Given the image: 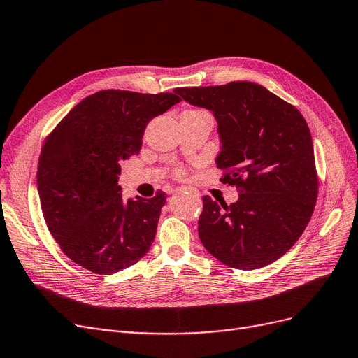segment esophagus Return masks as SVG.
<instances>
[{
	"label": "esophagus",
	"instance_id": "obj_1",
	"mask_svg": "<svg viewBox=\"0 0 358 358\" xmlns=\"http://www.w3.org/2000/svg\"><path fill=\"white\" fill-rule=\"evenodd\" d=\"M181 192H192V193L197 194L196 192H193V190H190V189H187V187H177V189H174V190H171V193H181Z\"/></svg>",
	"mask_w": 358,
	"mask_h": 358
}]
</instances>
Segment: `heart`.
Instances as JSON below:
<instances>
[{
  "label": "heart",
  "mask_w": 358,
  "mask_h": 358,
  "mask_svg": "<svg viewBox=\"0 0 358 358\" xmlns=\"http://www.w3.org/2000/svg\"><path fill=\"white\" fill-rule=\"evenodd\" d=\"M197 113H200V111H197Z\"/></svg>",
  "instance_id": "heart-1"
}]
</instances>
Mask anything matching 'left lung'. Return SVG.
Masks as SVG:
<instances>
[{
  "label": "left lung",
  "instance_id": "obj_1",
  "mask_svg": "<svg viewBox=\"0 0 358 358\" xmlns=\"http://www.w3.org/2000/svg\"><path fill=\"white\" fill-rule=\"evenodd\" d=\"M217 122L222 181L237 185L229 206L203 197L199 237L224 265L259 269L284 256L306 229L317 199L312 134L297 108L252 82L178 87Z\"/></svg>",
  "mask_w": 358,
  "mask_h": 358
}]
</instances>
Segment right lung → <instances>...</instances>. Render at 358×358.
Instances as JSON below:
<instances>
[{
  "mask_svg": "<svg viewBox=\"0 0 358 358\" xmlns=\"http://www.w3.org/2000/svg\"><path fill=\"white\" fill-rule=\"evenodd\" d=\"M178 102L176 93L101 90L77 103L45 141L36 174L42 213L79 266L113 275L149 252L166 194L124 199L120 162L138 155L148 122Z\"/></svg>",
  "mask_w": 358,
  "mask_h": 358,
  "instance_id": "1",
  "label": "right lung"
}]
</instances>
